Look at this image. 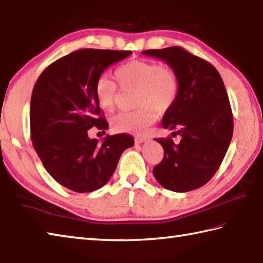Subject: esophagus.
I'll use <instances>...</instances> for the list:
<instances>
[{"label": "esophagus", "instance_id": "obj_1", "mask_svg": "<svg viewBox=\"0 0 263 263\" xmlns=\"http://www.w3.org/2000/svg\"><path fill=\"white\" fill-rule=\"evenodd\" d=\"M135 140L137 143H142V142L147 141V138L146 137H136Z\"/></svg>", "mask_w": 263, "mask_h": 263}]
</instances>
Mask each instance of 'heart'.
<instances>
[{
	"label": "heart",
	"mask_w": 263,
	"mask_h": 263,
	"mask_svg": "<svg viewBox=\"0 0 263 263\" xmlns=\"http://www.w3.org/2000/svg\"><path fill=\"white\" fill-rule=\"evenodd\" d=\"M115 77L123 90L137 89L136 110L118 112L111 118L117 132L140 135L157 120L158 111L168 110L177 100L179 81L174 70L157 61L133 60L118 67ZM118 86L107 76H100L95 84V96L102 109H114Z\"/></svg>",
	"instance_id": "heart-1"
}]
</instances>
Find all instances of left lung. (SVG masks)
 Instances as JSON below:
<instances>
[{"instance_id": "8db88e82", "label": "left lung", "mask_w": 263, "mask_h": 263, "mask_svg": "<svg viewBox=\"0 0 263 263\" xmlns=\"http://www.w3.org/2000/svg\"><path fill=\"white\" fill-rule=\"evenodd\" d=\"M143 54L162 59L178 76L179 92L165 111L162 125L171 137L155 140L164 149L162 162L153 172L168 190L186 193L208 183L222 163L234 131L229 98L214 66L180 46L146 50Z\"/></svg>"}]
</instances>
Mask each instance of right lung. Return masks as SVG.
Instances as JSON below:
<instances>
[{
    "label": "right lung",
    "instance_id": "1",
    "mask_svg": "<svg viewBox=\"0 0 263 263\" xmlns=\"http://www.w3.org/2000/svg\"><path fill=\"white\" fill-rule=\"evenodd\" d=\"M131 51L81 49L46 67L34 85L29 121L33 147L57 182L76 193H91L109 181L118 159L135 143L130 135L99 142L90 128L108 123L95 96V84L110 65Z\"/></svg>",
    "mask_w": 263,
    "mask_h": 263
}]
</instances>
